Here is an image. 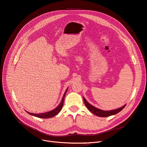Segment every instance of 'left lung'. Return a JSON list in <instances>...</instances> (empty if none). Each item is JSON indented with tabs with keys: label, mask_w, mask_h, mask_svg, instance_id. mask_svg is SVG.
<instances>
[{
	"label": "left lung",
	"mask_w": 147,
	"mask_h": 147,
	"mask_svg": "<svg viewBox=\"0 0 147 147\" xmlns=\"http://www.w3.org/2000/svg\"><path fill=\"white\" fill-rule=\"evenodd\" d=\"M83 100L84 102V104L86 106V107L88 109V110L91 112L93 114H94L97 116L100 117H109L111 116V115H113L119 113L125 107L126 105H124V106L121 107V108L117 109L116 110H110V111H105V110H100L97 108H96L95 107L92 106L90 104H89L87 102V100L84 99V97H83Z\"/></svg>",
	"instance_id": "8db88e82"
}]
</instances>
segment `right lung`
<instances>
[{
	"label": "right lung",
	"instance_id": "add662e5",
	"mask_svg": "<svg viewBox=\"0 0 147 147\" xmlns=\"http://www.w3.org/2000/svg\"><path fill=\"white\" fill-rule=\"evenodd\" d=\"M67 90H68V88L66 90V91L64 93V94L63 96V99H62V100L61 102V103L59 104V105L57 106V107L56 109H55L54 110H51V111H50V112H45V113H29L28 112H27V113H28L30 115H32V116L36 117H38V118H52L53 117H55V115H56L57 114H58L59 113V112L61 110L62 108H63L64 97H65V96L67 91Z\"/></svg>",
	"mask_w": 147,
	"mask_h": 147
}]
</instances>
